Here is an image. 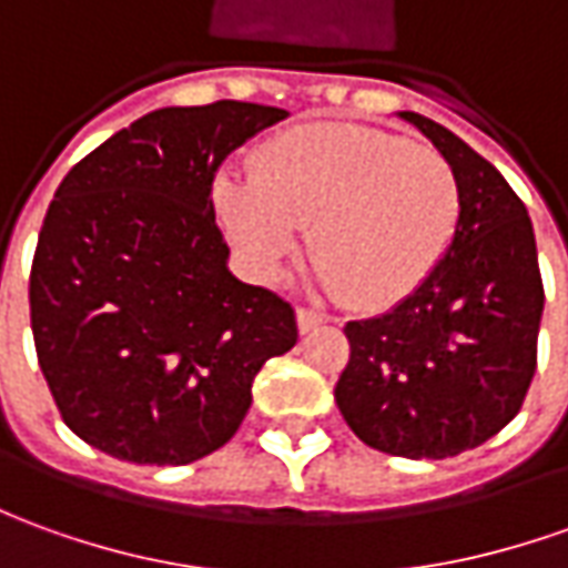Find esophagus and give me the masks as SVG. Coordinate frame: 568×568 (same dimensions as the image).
Listing matches in <instances>:
<instances>
[{
  "label": "esophagus",
  "mask_w": 568,
  "mask_h": 568,
  "mask_svg": "<svg viewBox=\"0 0 568 568\" xmlns=\"http://www.w3.org/2000/svg\"><path fill=\"white\" fill-rule=\"evenodd\" d=\"M295 316H298L301 333H311V329H316V326L323 323V314H316V311H311V307H298Z\"/></svg>",
  "instance_id": "esophagus-1"
}]
</instances>
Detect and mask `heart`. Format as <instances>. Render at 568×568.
I'll use <instances>...</instances> for the list:
<instances>
[{
  "label": "heart",
  "mask_w": 568,
  "mask_h": 568,
  "mask_svg": "<svg viewBox=\"0 0 568 568\" xmlns=\"http://www.w3.org/2000/svg\"><path fill=\"white\" fill-rule=\"evenodd\" d=\"M214 204L248 267L270 276L311 226L320 280L357 311H385L429 280L460 223V183L442 154L361 123L273 136L254 173L214 180Z\"/></svg>",
  "instance_id": "heart-1"
}]
</instances>
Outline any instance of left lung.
Returning a JSON list of instances; mask_svg holds the SVG:
<instances>
[{
  "label": "left lung",
  "instance_id": "left-lung-1",
  "mask_svg": "<svg viewBox=\"0 0 568 568\" xmlns=\"http://www.w3.org/2000/svg\"><path fill=\"white\" fill-rule=\"evenodd\" d=\"M460 183L450 248L388 314L345 326L335 404L351 432L392 457L445 460L519 414L538 364L544 285L523 199L447 126L400 111Z\"/></svg>",
  "mask_w": 568,
  "mask_h": 568
}]
</instances>
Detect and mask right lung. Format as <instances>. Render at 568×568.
<instances>
[{
    "label": "right lung",
    "instance_id": "obj_1",
    "mask_svg": "<svg viewBox=\"0 0 568 568\" xmlns=\"http://www.w3.org/2000/svg\"><path fill=\"white\" fill-rule=\"evenodd\" d=\"M288 118L214 102L158 108L55 189L30 267V326L58 414L126 463L214 454L252 382L298 342L292 304L226 270L211 189L226 154Z\"/></svg>",
    "mask_w": 568,
    "mask_h": 568
}]
</instances>
